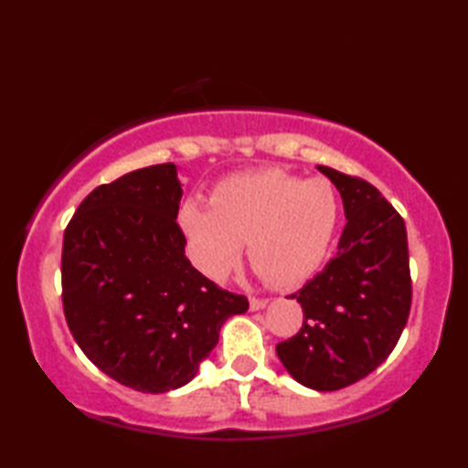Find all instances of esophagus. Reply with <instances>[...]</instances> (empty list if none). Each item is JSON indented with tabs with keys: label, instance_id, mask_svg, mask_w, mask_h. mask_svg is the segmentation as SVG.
Returning a JSON list of instances; mask_svg holds the SVG:
<instances>
[{
	"label": "esophagus",
	"instance_id": "esophagus-1",
	"mask_svg": "<svg viewBox=\"0 0 468 468\" xmlns=\"http://www.w3.org/2000/svg\"><path fill=\"white\" fill-rule=\"evenodd\" d=\"M267 303H270L267 300H257V297H250V305H251V310H253V312L265 310Z\"/></svg>",
	"mask_w": 468,
	"mask_h": 468
}]
</instances>
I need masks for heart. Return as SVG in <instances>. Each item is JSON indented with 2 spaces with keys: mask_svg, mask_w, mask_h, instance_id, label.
<instances>
[{
  "mask_svg": "<svg viewBox=\"0 0 468 468\" xmlns=\"http://www.w3.org/2000/svg\"><path fill=\"white\" fill-rule=\"evenodd\" d=\"M340 223V198L325 178L287 175L280 168L223 178L208 205L185 201L178 225L193 263L208 280L223 282L247 255L267 283L293 287L325 260Z\"/></svg>",
  "mask_w": 468,
  "mask_h": 468,
  "instance_id": "b5f03b06",
  "label": "heart"
}]
</instances>
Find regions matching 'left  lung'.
Segmentation results:
<instances>
[{
    "label": "left lung",
    "mask_w": 468,
    "mask_h": 468,
    "mask_svg": "<svg viewBox=\"0 0 468 468\" xmlns=\"http://www.w3.org/2000/svg\"><path fill=\"white\" fill-rule=\"evenodd\" d=\"M342 197L347 223L337 253L290 295L303 310L302 330L275 352L295 382L332 392L380 366L409 320L412 287L402 217L362 178L317 166Z\"/></svg>",
    "instance_id": "1"
}]
</instances>
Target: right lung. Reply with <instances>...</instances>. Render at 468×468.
<instances>
[{"instance_id": "right-lung-1", "label": "right lung", "mask_w": 468, "mask_h": 468, "mask_svg": "<svg viewBox=\"0 0 468 468\" xmlns=\"http://www.w3.org/2000/svg\"><path fill=\"white\" fill-rule=\"evenodd\" d=\"M181 198L176 165L138 168L94 188L64 233L69 332L88 360L138 392L191 382L223 324L250 310L186 260Z\"/></svg>"}]
</instances>
